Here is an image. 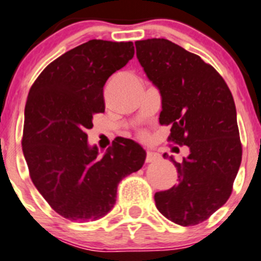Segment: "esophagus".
I'll use <instances>...</instances> for the list:
<instances>
[{
  "instance_id": "esophagus-1",
  "label": "esophagus",
  "mask_w": 261,
  "mask_h": 261,
  "mask_svg": "<svg viewBox=\"0 0 261 261\" xmlns=\"http://www.w3.org/2000/svg\"><path fill=\"white\" fill-rule=\"evenodd\" d=\"M159 159V153L158 152H152V151H147L146 153V163H153Z\"/></svg>"
}]
</instances>
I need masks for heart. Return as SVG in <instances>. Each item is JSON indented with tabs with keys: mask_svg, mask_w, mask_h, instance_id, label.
Instances as JSON below:
<instances>
[{
	"mask_svg": "<svg viewBox=\"0 0 261 261\" xmlns=\"http://www.w3.org/2000/svg\"><path fill=\"white\" fill-rule=\"evenodd\" d=\"M142 137H145V133H143V135H142Z\"/></svg>",
	"mask_w": 261,
	"mask_h": 261,
	"instance_id": "b5f03b06",
	"label": "heart"
}]
</instances>
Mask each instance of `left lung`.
I'll use <instances>...</instances> for the list:
<instances>
[{
    "mask_svg": "<svg viewBox=\"0 0 261 261\" xmlns=\"http://www.w3.org/2000/svg\"><path fill=\"white\" fill-rule=\"evenodd\" d=\"M136 49L160 91L159 121L170 125L169 141L190 147L182 163L170 156L178 183L155 193L156 207L175 224L196 225L227 202L240 169L242 146L233 96L210 64L168 39L137 41Z\"/></svg>",
    "mask_w": 261,
    "mask_h": 261,
    "instance_id": "left-lung-1",
    "label": "left lung"
}]
</instances>
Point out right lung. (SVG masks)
I'll list each match as a JSON object with an SVG mask.
<instances>
[{
	"label": "right lung",
	"instance_id": "right-lung-1",
	"mask_svg": "<svg viewBox=\"0 0 261 261\" xmlns=\"http://www.w3.org/2000/svg\"><path fill=\"white\" fill-rule=\"evenodd\" d=\"M133 55V42L91 39L47 65L29 91L21 146L32 182L55 212L73 222L108 214L119 182L145 163L146 151L126 138L100 158L86 133L93 115L105 111L106 81Z\"/></svg>",
	"mask_w": 261,
	"mask_h": 261
}]
</instances>
